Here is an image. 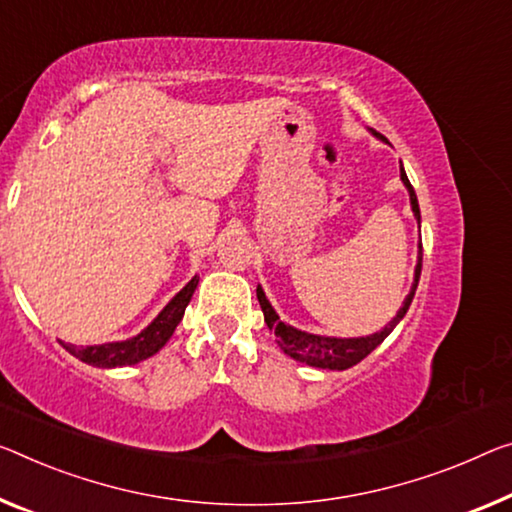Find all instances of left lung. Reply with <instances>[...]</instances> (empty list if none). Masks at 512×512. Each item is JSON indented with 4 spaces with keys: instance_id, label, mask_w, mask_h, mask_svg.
Listing matches in <instances>:
<instances>
[{
    "instance_id": "1",
    "label": "left lung",
    "mask_w": 512,
    "mask_h": 512,
    "mask_svg": "<svg viewBox=\"0 0 512 512\" xmlns=\"http://www.w3.org/2000/svg\"><path fill=\"white\" fill-rule=\"evenodd\" d=\"M375 137L384 139L380 132L371 130ZM400 180H403V185L407 187V192H410V203H412V212L414 217L419 219L421 224V210H419V201H416V194H414V187L410 185V178H407L403 164H400ZM421 261H423V247L419 245V263L414 267V283H412V290L410 295L405 297L403 306H400V311L396 313V318H393L387 327L382 329V332H375L371 336H359V338H334V336H318V334H309V332H302V329H295L286 325V322H281L277 311L272 309V304L267 302V297L263 293V288L258 286L256 288V297L258 302H261V309H263V316L267 327L272 329L274 336H277V343L279 348L286 352L288 357H293L295 361H302L306 366H316V368H329V371H345V368H352L355 364H359L361 359L371 355V352L380 345L384 338H387L393 327L398 325L400 320L405 318L407 309H410V304L414 300V293H416V286H419V277H421Z\"/></svg>"
}]
</instances>
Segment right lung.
Instances as JSON below:
<instances>
[{
	"label": "right lung",
	"instance_id": "1",
	"mask_svg": "<svg viewBox=\"0 0 512 512\" xmlns=\"http://www.w3.org/2000/svg\"><path fill=\"white\" fill-rule=\"evenodd\" d=\"M196 286H199V277H192V281L180 290V293L171 300L164 309L160 311L151 325H148L144 332L128 338V341H116V343H102V345H73L64 343L61 345L70 352V355L77 357L84 364L98 366V368H116V366H132L139 364L148 357H153L155 352L164 348V343L169 341L171 334L176 332L178 322L183 320L187 304H190Z\"/></svg>",
	"mask_w": 512,
	"mask_h": 512
}]
</instances>
